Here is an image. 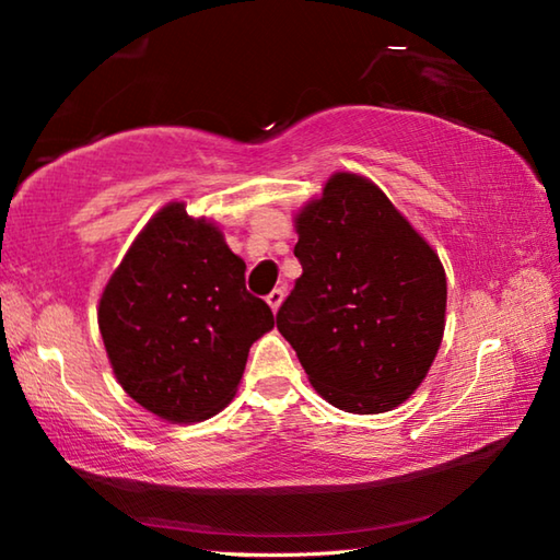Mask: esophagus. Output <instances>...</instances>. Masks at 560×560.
<instances>
[{
  "instance_id": "obj_1",
  "label": "esophagus",
  "mask_w": 560,
  "mask_h": 560,
  "mask_svg": "<svg viewBox=\"0 0 560 560\" xmlns=\"http://www.w3.org/2000/svg\"><path fill=\"white\" fill-rule=\"evenodd\" d=\"M281 301H283V289H273V291L269 293V296H267V303L271 306L273 314H277V311H279Z\"/></svg>"
}]
</instances>
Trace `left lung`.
<instances>
[{
  "mask_svg": "<svg viewBox=\"0 0 560 560\" xmlns=\"http://www.w3.org/2000/svg\"><path fill=\"white\" fill-rule=\"evenodd\" d=\"M303 273L277 314L314 390L338 410L402 405L444 336L447 277L373 179L334 173L293 217Z\"/></svg>",
  "mask_w": 560,
  "mask_h": 560,
  "instance_id": "8db88e82",
  "label": "left lung"
}]
</instances>
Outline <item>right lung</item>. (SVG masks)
I'll return each instance as SVG.
<instances>
[{"mask_svg": "<svg viewBox=\"0 0 560 560\" xmlns=\"http://www.w3.org/2000/svg\"><path fill=\"white\" fill-rule=\"evenodd\" d=\"M244 271L220 224L167 202L110 273L103 346L122 390L160 420L200 422L236 395L252 343L273 328Z\"/></svg>", "mask_w": 560, "mask_h": 560, "instance_id": "right-lung-1", "label": "right lung"}]
</instances>
